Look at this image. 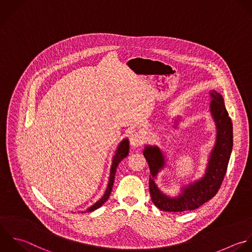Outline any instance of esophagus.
<instances>
[{"label":"esophagus","instance_id":"obj_1","mask_svg":"<svg viewBox=\"0 0 252 252\" xmlns=\"http://www.w3.org/2000/svg\"><path fill=\"white\" fill-rule=\"evenodd\" d=\"M143 141H144V137L141 133H139L137 131H133L130 133L129 142L133 147H138V146L142 145Z\"/></svg>","mask_w":252,"mask_h":252}]
</instances>
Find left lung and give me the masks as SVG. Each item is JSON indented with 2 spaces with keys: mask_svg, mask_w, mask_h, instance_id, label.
Here are the masks:
<instances>
[{
  "mask_svg": "<svg viewBox=\"0 0 252 252\" xmlns=\"http://www.w3.org/2000/svg\"><path fill=\"white\" fill-rule=\"evenodd\" d=\"M210 112L217 127V139L210 154L204 177L183 188L179 196L171 198L162 193L154 179L165 166V158L157 146H145L143 155L148 163L151 178L149 191L156 207L166 212H183L194 210L216 195L227 173L233 149V124L225 107L224 99L216 91L210 93Z\"/></svg>",
  "mask_w": 252,
  "mask_h": 252,
  "instance_id": "obj_1",
  "label": "left lung"
}]
</instances>
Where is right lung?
I'll use <instances>...</instances> for the list:
<instances>
[{
  "label": "right lung",
  "mask_w": 252,
  "mask_h": 252,
  "mask_svg": "<svg viewBox=\"0 0 252 252\" xmlns=\"http://www.w3.org/2000/svg\"><path fill=\"white\" fill-rule=\"evenodd\" d=\"M128 149H129V144H128V140L127 139H124L117 151H116V154L113 158V163H112V167H111V174H110V179H109V183H108V187H107V189H106V192L105 194L102 196L101 199H99L94 205H92L91 207H89L87 209L86 212H91V211H94L96 209H98L99 207H101L107 200L108 198L110 197V194H111V191H112V188H113V185H114V180H115V175H116V172H117V167L119 166L120 162L126 158L127 155H128ZM85 212V211H84Z\"/></svg>",
  "instance_id": "1"
}]
</instances>
